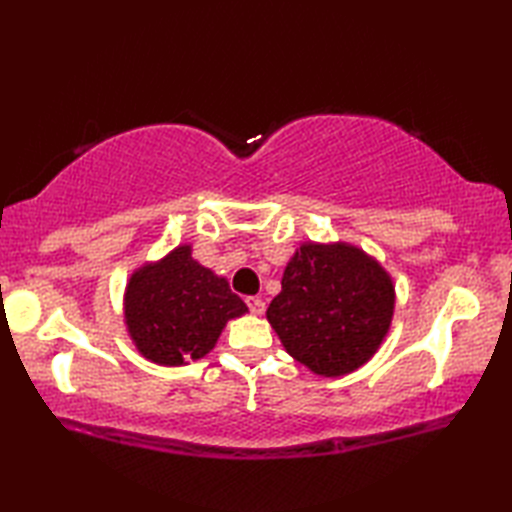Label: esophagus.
<instances>
[{"mask_svg": "<svg viewBox=\"0 0 512 512\" xmlns=\"http://www.w3.org/2000/svg\"><path fill=\"white\" fill-rule=\"evenodd\" d=\"M246 306L253 314H264V310H266V303L259 297H246Z\"/></svg>", "mask_w": 512, "mask_h": 512, "instance_id": "esophagus-1", "label": "esophagus"}]
</instances>
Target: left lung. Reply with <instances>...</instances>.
Instances as JSON below:
<instances>
[{"label":"left lung","instance_id":"8db88e82","mask_svg":"<svg viewBox=\"0 0 512 512\" xmlns=\"http://www.w3.org/2000/svg\"><path fill=\"white\" fill-rule=\"evenodd\" d=\"M394 314V286L354 246L303 244L266 317L292 358L314 374L341 376L367 363Z\"/></svg>","mask_w":512,"mask_h":512}]
</instances>
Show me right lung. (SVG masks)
<instances>
[{
  "label": "right lung",
  "instance_id": "obj_1",
  "mask_svg": "<svg viewBox=\"0 0 512 512\" xmlns=\"http://www.w3.org/2000/svg\"><path fill=\"white\" fill-rule=\"evenodd\" d=\"M246 310L226 279L195 262L189 246L140 268L125 292L129 334L158 365H182L209 354L226 321Z\"/></svg>",
  "mask_w": 512,
  "mask_h": 512
}]
</instances>
